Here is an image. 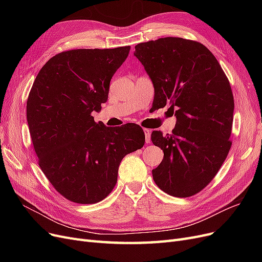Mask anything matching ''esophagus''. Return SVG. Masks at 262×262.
Wrapping results in <instances>:
<instances>
[{
    "label": "esophagus",
    "instance_id": "obj_1",
    "mask_svg": "<svg viewBox=\"0 0 262 262\" xmlns=\"http://www.w3.org/2000/svg\"><path fill=\"white\" fill-rule=\"evenodd\" d=\"M144 135H145V142L149 143L150 142V130L147 128H143Z\"/></svg>",
    "mask_w": 262,
    "mask_h": 262
}]
</instances>
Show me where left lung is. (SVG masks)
<instances>
[{"label": "left lung", "mask_w": 262, "mask_h": 262, "mask_svg": "<svg viewBox=\"0 0 262 262\" xmlns=\"http://www.w3.org/2000/svg\"><path fill=\"white\" fill-rule=\"evenodd\" d=\"M134 55L153 82V104H170L176 117L171 135H150L163 150L152 171L154 182L172 196L194 195L212 181L231 146L235 103L229 81L213 54L196 41L159 38L137 45Z\"/></svg>", "instance_id": "obj_1"}]
</instances>
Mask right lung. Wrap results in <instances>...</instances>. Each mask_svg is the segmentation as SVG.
Returning a JSON list of instances; mask_svg holds the SVG:
<instances>
[{"label": "right lung", "mask_w": 262, "mask_h": 262, "mask_svg": "<svg viewBox=\"0 0 262 262\" xmlns=\"http://www.w3.org/2000/svg\"><path fill=\"white\" fill-rule=\"evenodd\" d=\"M130 47L59 53L39 71L26 103V118L39 166L67 200L94 204L117 184L124 156L143 146L135 123L107 127L94 122L109 84Z\"/></svg>", "instance_id": "1"}]
</instances>
